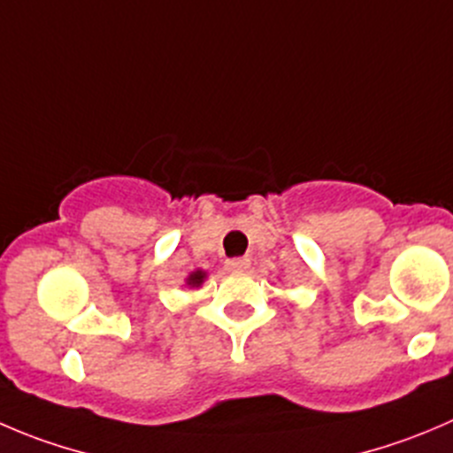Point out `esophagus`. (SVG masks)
I'll return each mask as SVG.
<instances>
[{"label": "esophagus", "mask_w": 453, "mask_h": 453, "mask_svg": "<svg viewBox=\"0 0 453 453\" xmlns=\"http://www.w3.org/2000/svg\"><path fill=\"white\" fill-rule=\"evenodd\" d=\"M249 265H251V262H249L247 257H231V260H226V269L235 271V273H242V271H247Z\"/></svg>", "instance_id": "1"}]
</instances>
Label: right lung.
<instances>
[{"label":"right lung","mask_w":453,"mask_h":453,"mask_svg":"<svg viewBox=\"0 0 453 453\" xmlns=\"http://www.w3.org/2000/svg\"><path fill=\"white\" fill-rule=\"evenodd\" d=\"M202 280H204V273H202V271H196V273L188 275V284H193V287H196V284H200Z\"/></svg>","instance_id":"1"}]
</instances>
